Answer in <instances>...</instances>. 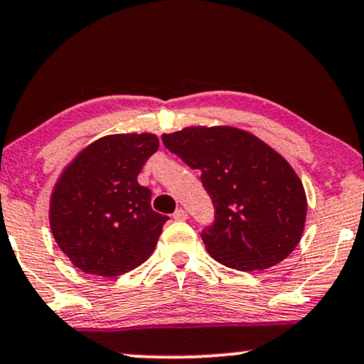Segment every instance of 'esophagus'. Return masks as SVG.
Segmentation results:
<instances>
[{
    "label": "esophagus",
    "instance_id": "1",
    "mask_svg": "<svg viewBox=\"0 0 364 364\" xmlns=\"http://www.w3.org/2000/svg\"><path fill=\"white\" fill-rule=\"evenodd\" d=\"M173 219H175V221H186V219H187V210L182 209V208L177 209L173 213Z\"/></svg>",
    "mask_w": 364,
    "mask_h": 364
}]
</instances>
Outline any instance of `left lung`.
I'll use <instances>...</instances> for the list:
<instances>
[{
	"label": "left lung",
	"instance_id": "8db88e82",
	"mask_svg": "<svg viewBox=\"0 0 364 364\" xmlns=\"http://www.w3.org/2000/svg\"><path fill=\"white\" fill-rule=\"evenodd\" d=\"M161 141L200 170L216 210L200 236L216 262L240 272L264 270L295 250L306 226V191L272 146L232 127H189L161 134Z\"/></svg>",
	"mask_w": 364,
	"mask_h": 364
}]
</instances>
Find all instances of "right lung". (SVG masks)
Segmentation results:
<instances>
[{
    "label": "right lung",
    "mask_w": 364,
    "mask_h": 364,
    "mask_svg": "<svg viewBox=\"0 0 364 364\" xmlns=\"http://www.w3.org/2000/svg\"><path fill=\"white\" fill-rule=\"evenodd\" d=\"M159 150L151 133L107 134L64 168L50 197V230L79 270L114 278L154 253L167 216L136 177Z\"/></svg>",
    "instance_id": "obj_1"
}]
</instances>
